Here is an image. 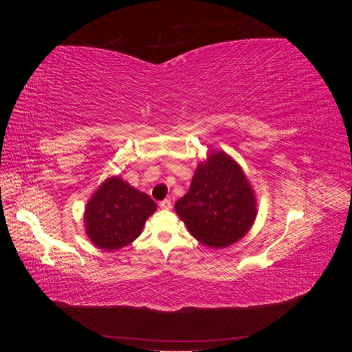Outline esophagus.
I'll return each instance as SVG.
<instances>
[{
    "mask_svg": "<svg viewBox=\"0 0 352 352\" xmlns=\"http://www.w3.org/2000/svg\"><path fill=\"white\" fill-rule=\"evenodd\" d=\"M160 207H162L163 210H172V201H170L168 198L163 199L162 202H160Z\"/></svg>",
    "mask_w": 352,
    "mask_h": 352,
    "instance_id": "34e87169",
    "label": "esophagus"
}]
</instances>
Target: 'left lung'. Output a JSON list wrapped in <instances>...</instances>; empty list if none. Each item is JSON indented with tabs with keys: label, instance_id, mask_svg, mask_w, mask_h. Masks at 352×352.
Wrapping results in <instances>:
<instances>
[{
	"label": "left lung",
	"instance_id": "1",
	"mask_svg": "<svg viewBox=\"0 0 352 352\" xmlns=\"http://www.w3.org/2000/svg\"><path fill=\"white\" fill-rule=\"evenodd\" d=\"M190 235L211 248H225L247 235L257 217V199L242 167L225 151L207 155L189 190L175 204Z\"/></svg>",
	"mask_w": 352,
	"mask_h": 352
}]
</instances>
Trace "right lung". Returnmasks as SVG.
Returning <instances> with one entry per match:
<instances>
[{"label": "right lung", "mask_w": 352, "mask_h": 352, "mask_svg": "<svg viewBox=\"0 0 352 352\" xmlns=\"http://www.w3.org/2000/svg\"><path fill=\"white\" fill-rule=\"evenodd\" d=\"M157 204L120 176H111L95 190L85 207V232L105 251L120 250L141 235Z\"/></svg>", "instance_id": "obj_1"}]
</instances>
